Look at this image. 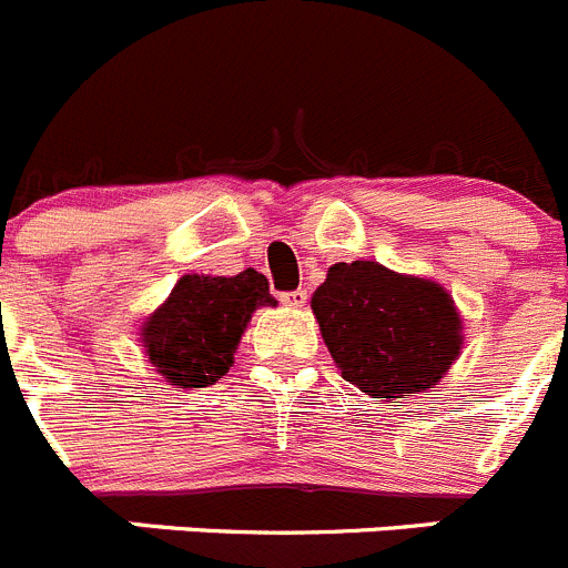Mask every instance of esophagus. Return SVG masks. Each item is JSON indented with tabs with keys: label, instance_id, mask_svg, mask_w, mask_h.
<instances>
[{
	"label": "esophagus",
	"instance_id": "1",
	"mask_svg": "<svg viewBox=\"0 0 568 568\" xmlns=\"http://www.w3.org/2000/svg\"><path fill=\"white\" fill-rule=\"evenodd\" d=\"M288 308H303L305 303H308V291L305 288H296V291H285L283 296H280Z\"/></svg>",
	"mask_w": 568,
	"mask_h": 568
}]
</instances>
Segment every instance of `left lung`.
I'll use <instances>...</instances> for the list:
<instances>
[{
  "label": "left lung",
  "instance_id": "obj_1",
  "mask_svg": "<svg viewBox=\"0 0 568 568\" xmlns=\"http://www.w3.org/2000/svg\"><path fill=\"white\" fill-rule=\"evenodd\" d=\"M342 379L373 398H405L436 385L462 351L453 296L430 280L356 260L331 265L311 296Z\"/></svg>",
  "mask_w": 568,
  "mask_h": 568
}]
</instances>
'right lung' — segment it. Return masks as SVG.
Segmentation results:
<instances>
[{"instance_id": "add662e5", "label": "right lung", "mask_w": 568, "mask_h": 568, "mask_svg": "<svg viewBox=\"0 0 568 568\" xmlns=\"http://www.w3.org/2000/svg\"><path fill=\"white\" fill-rule=\"evenodd\" d=\"M260 305H277V300L254 268L234 277L186 274L146 320V356L172 385H214L232 367L234 347Z\"/></svg>"}]
</instances>
